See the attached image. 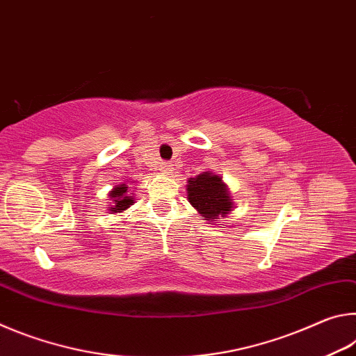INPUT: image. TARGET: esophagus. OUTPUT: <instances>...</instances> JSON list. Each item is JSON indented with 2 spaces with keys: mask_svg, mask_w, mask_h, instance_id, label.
<instances>
[{
  "mask_svg": "<svg viewBox=\"0 0 356 356\" xmlns=\"http://www.w3.org/2000/svg\"><path fill=\"white\" fill-rule=\"evenodd\" d=\"M160 170H161V172L168 174V172H171V171H172V165L170 163V161H165V163H161Z\"/></svg>",
  "mask_w": 356,
  "mask_h": 356,
  "instance_id": "1",
  "label": "esophagus"
}]
</instances>
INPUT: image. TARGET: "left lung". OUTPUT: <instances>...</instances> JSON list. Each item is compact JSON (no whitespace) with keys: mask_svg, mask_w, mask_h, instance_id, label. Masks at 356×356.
Instances as JSON below:
<instances>
[{"mask_svg":"<svg viewBox=\"0 0 356 356\" xmlns=\"http://www.w3.org/2000/svg\"><path fill=\"white\" fill-rule=\"evenodd\" d=\"M188 201L197 209L202 220L215 221L220 216H226L232 209V201L220 176L202 172L188 180Z\"/></svg>","mask_w":356,"mask_h":356,"instance_id":"8db88e82","label":"left lung"}]
</instances>
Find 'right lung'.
<instances>
[{"label": "right lung", "mask_w": 356, "mask_h": 356, "mask_svg": "<svg viewBox=\"0 0 356 356\" xmlns=\"http://www.w3.org/2000/svg\"><path fill=\"white\" fill-rule=\"evenodd\" d=\"M127 188H129V186L122 184V185H118L116 188H114L110 193V197L113 200V207H110L111 212H114V213L122 212V210L129 209L131 206V202H134V197L127 196Z\"/></svg>", "instance_id": "add662e5"}]
</instances>
